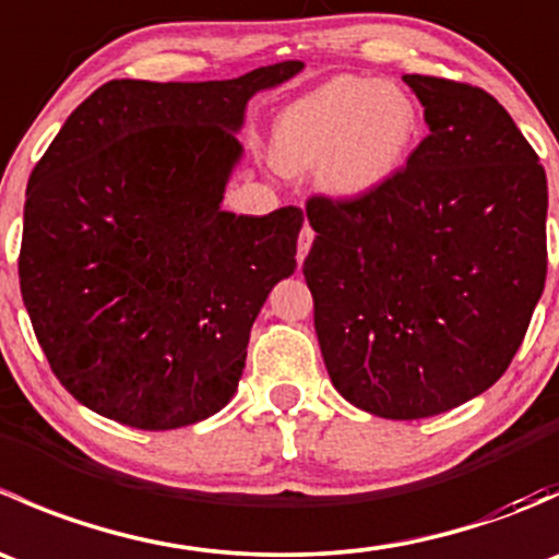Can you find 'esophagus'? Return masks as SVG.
<instances>
[{
    "mask_svg": "<svg viewBox=\"0 0 559 559\" xmlns=\"http://www.w3.org/2000/svg\"><path fill=\"white\" fill-rule=\"evenodd\" d=\"M313 238H316V233L311 229V224L306 222V227H302L300 238H297V264L306 262L308 251H311V246H313Z\"/></svg>",
    "mask_w": 559,
    "mask_h": 559,
    "instance_id": "1",
    "label": "esophagus"
}]
</instances>
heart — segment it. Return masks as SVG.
<instances>
[{
  "mask_svg": "<svg viewBox=\"0 0 559 559\" xmlns=\"http://www.w3.org/2000/svg\"><path fill=\"white\" fill-rule=\"evenodd\" d=\"M419 105L397 83L341 75L321 83L275 121L273 159L281 173L321 166V183L337 200L381 189L414 151Z\"/></svg>",
  "mask_w": 559,
  "mask_h": 559,
  "instance_id": "b5f03b06",
  "label": "heart"
}]
</instances>
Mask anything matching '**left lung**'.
I'll list each match as a JSON object with an SVG mask.
<instances>
[{"label":"left lung","instance_id":"8db88e82","mask_svg":"<svg viewBox=\"0 0 559 559\" xmlns=\"http://www.w3.org/2000/svg\"><path fill=\"white\" fill-rule=\"evenodd\" d=\"M430 134L359 200L311 197L306 257L332 386L384 419L487 392L514 359L546 281V173L484 88L403 75Z\"/></svg>","mask_w":559,"mask_h":559}]
</instances>
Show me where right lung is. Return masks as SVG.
<instances>
[{"instance_id": "1", "label": "right lung", "mask_w": 559, "mask_h": 559, "mask_svg": "<svg viewBox=\"0 0 559 559\" xmlns=\"http://www.w3.org/2000/svg\"><path fill=\"white\" fill-rule=\"evenodd\" d=\"M302 67L110 81L32 170L21 297L56 379L94 414L175 430L233 400L253 321L297 267L302 211L235 216L222 200L248 99Z\"/></svg>"}]
</instances>
